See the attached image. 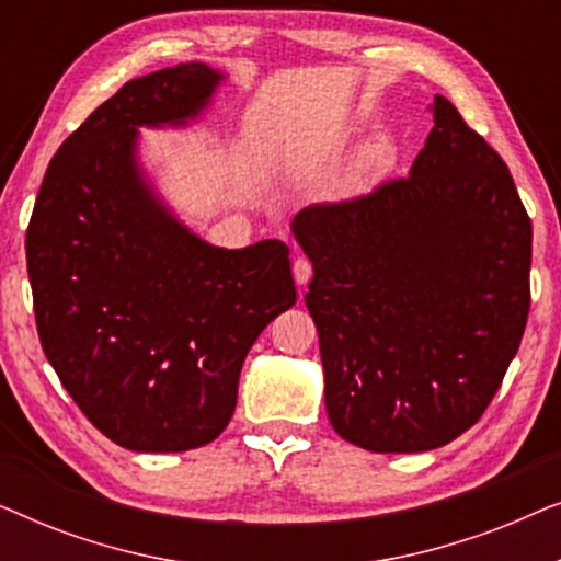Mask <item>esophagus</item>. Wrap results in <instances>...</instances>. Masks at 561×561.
<instances>
[{
	"instance_id": "esophagus-1",
	"label": "esophagus",
	"mask_w": 561,
	"mask_h": 561,
	"mask_svg": "<svg viewBox=\"0 0 561 561\" xmlns=\"http://www.w3.org/2000/svg\"><path fill=\"white\" fill-rule=\"evenodd\" d=\"M311 275H313V267H311V263L306 257H296L294 260V280L298 283V286H306V283L311 280Z\"/></svg>"
}]
</instances>
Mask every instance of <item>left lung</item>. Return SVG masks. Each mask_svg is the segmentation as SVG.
<instances>
[{
    "mask_svg": "<svg viewBox=\"0 0 561 561\" xmlns=\"http://www.w3.org/2000/svg\"><path fill=\"white\" fill-rule=\"evenodd\" d=\"M401 181L298 211L334 432L428 451L482 416L524 336L531 219L503 158L436 94Z\"/></svg>",
    "mask_w": 561,
    "mask_h": 561,
    "instance_id": "obj_1",
    "label": "left lung"
}]
</instances>
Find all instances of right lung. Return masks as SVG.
Instances as JSON below:
<instances>
[{
	"mask_svg": "<svg viewBox=\"0 0 561 561\" xmlns=\"http://www.w3.org/2000/svg\"><path fill=\"white\" fill-rule=\"evenodd\" d=\"M225 79L191 60L127 81L53 156L27 227L45 357L91 424L133 451L217 439L250 347L296 304L286 242L214 248L140 163V127H188Z\"/></svg>",
	"mask_w": 561,
	"mask_h": 561,
	"instance_id": "obj_1",
	"label": "right lung"
}]
</instances>
